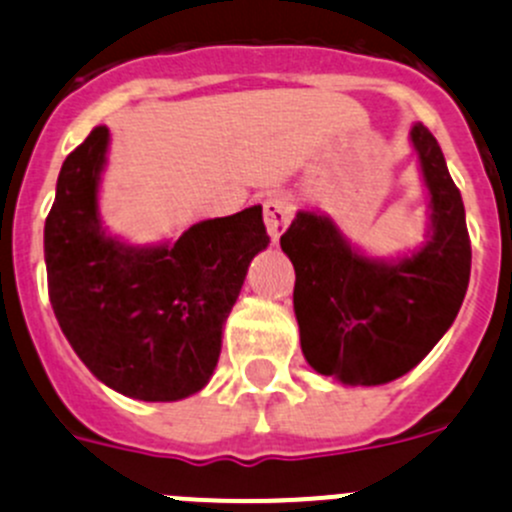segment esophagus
<instances>
[{"label":"esophagus","mask_w":512,"mask_h":512,"mask_svg":"<svg viewBox=\"0 0 512 512\" xmlns=\"http://www.w3.org/2000/svg\"><path fill=\"white\" fill-rule=\"evenodd\" d=\"M292 215H294V203L289 195L272 193L270 198L265 200V225L272 240L275 242L280 240V235L287 230Z\"/></svg>","instance_id":"1"}]
</instances>
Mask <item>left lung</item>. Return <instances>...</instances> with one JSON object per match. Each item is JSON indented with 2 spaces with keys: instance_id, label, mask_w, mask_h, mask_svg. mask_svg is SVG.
I'll return each mask as SVG.
<instances>
[{
  "instance_id": "obj_1",
  "label": "left lung",
  "mask_w": 512,
  "mask_h": 512,
  "mask_svg": "<svg viewBox=\"0 0 512 512\" xmlns=\"http://www.w3.org/2000/svg\"><path fill=\"white\" fill-rule=\"evenodd\" d=\"M431 195V235L414 255L374 260L349 245L327 215L299 210L280 237L294 265V314L304 359L352 386L411 371L448 332L471 280V237L461 190L423 123L411 128Z\"/></svg>"
}]
</instances>
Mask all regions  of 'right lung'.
I'll use <instances>...</instances> for the list:
<instances>
[{
  "instance_id": "right-lung-1",
  "label": "right lung",
  "mask_w": 512,
  "mask_h": 512,
  "mask_svg": "<svg viewBox=\"0 0 512 512\" xmlns=\"http://www.w3.org/2000/svg\"><path fill=\"white\" fill-rule=\"evenodd\" d=\"M106 151L108 128L96 126L61 165L44 225L51 307L98 381L131 399H185L213 376L247 267L270 245L262 205L165 245H126L98 218Z\"/></svg>"
}]
</instances>
